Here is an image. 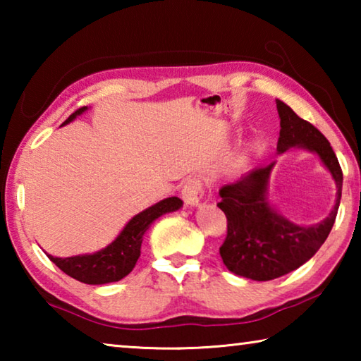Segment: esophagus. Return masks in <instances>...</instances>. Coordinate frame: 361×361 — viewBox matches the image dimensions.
<instances>
[{
    "label": "esophagus",
    "instance_id": "obj_1",
    "mask_svg": "<svg viewBox=\"0 0 361 361\" xmlns=\"http://www.w3.org/2000/svg\"><path fill=\"white\" fill-rule=\"evenodd\" d=\"M204 194V183L199 178H188L181 188V197L186 205H199Z\"/></svg>",
    "mask_w": 361,
    "mask_h": 361
}]
</instances>
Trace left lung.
<instances>
[{"mask_svg": "<svg viewBox=\"0 0 361 361\" xmlns=\"http://www.w3.org/2000/svg\"><path fill=\"white\" fill-rule=\"evenodd\" d=\"M280 116L279 152L298 146L319 154L338 186V197L326 219L314 226H298L267 202V183L274 162L253 169L239 181L219 189L218 207L228 218V234L219 255L224 266L240 277L266 282L295 271L317 253L334 224L342 192V170L323 133L277 100Z\"/></svg>", "mask_w": 361, "mask_h": 361, "instance_id": "left-lung-1", "label": "left lung"}]
</instances>
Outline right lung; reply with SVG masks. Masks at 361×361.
Wrapping results in <instances>:
<instances>
[{
    "label": "right lung",
    "instance_id": "right-lung-1",
    "mask_svg": "<svg viewBox=\"0 0 361 361\" xmlns=\"http://www.w3.org/2000/svg\"><path fill=\"white\" fill-rule=\"evenodd\" d=\"M87 106L76 109L68 119L63 122L68 124L78 114L84 113ZM183 205V200L178 197L164 199L149 209L133 216L126 228L122 229L113 243H109L106 248L100 250L94 255H79L71 258H56V256L47 255V258L56 264L60 271H63L66 276L79 280L82 283L89 285H103L119 282L121 279L129 276L132 269L135 267L137 259L142 253L143 234L149 224L164 213L178 210Z\"/></svg>",
    "mask_w": 361,
    "mask_h": 361
}]
</instances>
